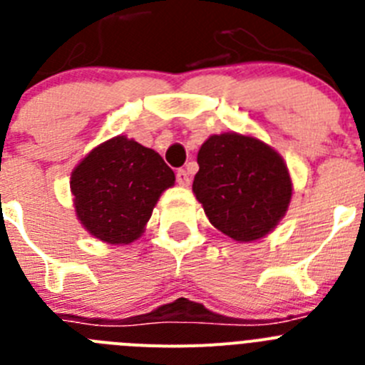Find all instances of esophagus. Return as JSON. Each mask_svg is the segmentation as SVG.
<instances>
[{
    "label": "esophagus",
    "mask_w": 365,
    "mask_h": 365,
    "mask_svg": "<svg viewBox=\"0 0 365 365\" xmlns=\"http://www.w3.org/2000/svg\"><path fill=\"white\" fill-rule=\"evenodd\" d=\"M175 177H177V185H179V186H188L190 185V175H188V172H186V170H177Z\"/></svg>",
    "instance_id": "1"
}]
</instances>
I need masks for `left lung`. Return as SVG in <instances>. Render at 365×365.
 Instances as JSON below:
<instances>
[{
	"label": "left lung",
	"instance_id": "left-lung-1",
	"mask_svg": "<svg viewBox=\"0 0 365 365\" xmlns=\"http://www.w3.org/2000/svg\"><path fill=\"white\" fill-rule=\"evenodd\" d=\"M193 193L217 230L248 243L265 237L285 215L292 180L285 160L259 138L212 135L197 153Z\"/></svg>",
	"mask_w": 365,
	"mask_h": 365
}]
</instances>
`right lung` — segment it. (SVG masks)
I'll return each mask as SVG.
<instances>
[{"mask_svg": "<svg viewBox=\"0 0 365 365\" xmlns=\"http://www.w3.org/2000/svg\"><path fill=\"white\" fill-rule=\"evenodd\" d=\"M173 182L175 173L157 151L122 135L89 151L71 173L76 217L109 245L138 240L160 193Z\"/></svg>", "mask_w": 365, "mask_h": 365, "instance_id": "add662e5", "label": "right lung"}]
</instances>
